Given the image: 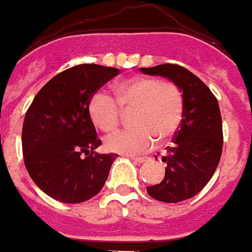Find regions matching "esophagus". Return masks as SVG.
I'll list each match as a JSON object with an SVG mask.
<instances>
[{"mask_svg":"<svg viewBox=\"0 0 252 252\" xmlns=\"http://www.w3.org/2000/svg\"><path fill=\"white\" fill-rule=\"evenodd\" d=\"M134 162H137V164H144V162H148L149 157H131Z\"/></svg>","mask_w":252,"mask_h":252,"instance_id":"esophagus-1","label":"esophagus"}]
</instances>
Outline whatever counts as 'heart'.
<instances>
[{
    "mask_svg": "<svg viewBox=\"0 0 252 252\" xmlns=\"http://www.w3.org/2000/svg\"><path fill=\"white\" fill-rule=\"evenodd\" d=\"M114 98L98 91L88 100V117L96 128L111 133L118 127L122 111L133 113L135 127L110 135L104 148L111 153L134 156L154 148L157 138L168 139L177 131L184 115V95L170 80L131 76L113 87Z\"/></svg>",
    "mask_w": 252,
    "mask_h": 252,
    "instance_id": "1",
    "label": "heart"
}]
</instances>
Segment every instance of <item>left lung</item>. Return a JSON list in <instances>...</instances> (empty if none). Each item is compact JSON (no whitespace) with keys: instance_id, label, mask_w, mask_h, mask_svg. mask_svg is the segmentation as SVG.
I'll return each mask as SVG.
<instances>
[{"instance_id":"obj_1","label":"left lung","mask_w":252,"mask_h":252,"mask_svg":"<svg viewBox=\"0 0 252 252\" xmlns=\"http://www.w3.org/2000/svg\"><path fill=\"white\" fill-rule=\"evenodd\" d=\"M145 75L162 76L181 88L184 115L173 145L166 148L162 161L165 177L148 187L153 199L180 203L199 193L219 165L223 150V126L218 99L196 75L176 64L139 68Z\"/></svg>"}]
</instances>
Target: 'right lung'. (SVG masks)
Listing matches in <instances>:
<instances>
[{"label":"right lung","instance_id":"add662e5","mask_svg":"<svg viewBox=\"0 0 252 252\" xmlns=\"http://www.w3.org/2000/svg\"><path fill=\"white\" fill-rule=\"evenodd\" d=\"M118 68L79 64L53 76L33 99L23 125V153L31 179L62 203L87 201L100 192L117 154L94 153L100 145L88 100ZM87 158H83V154Z\"/></svg>","mask_w":252,"mask_h":252}]
</instances>
